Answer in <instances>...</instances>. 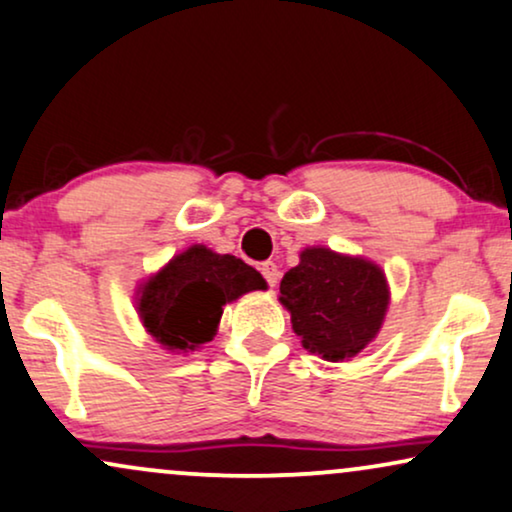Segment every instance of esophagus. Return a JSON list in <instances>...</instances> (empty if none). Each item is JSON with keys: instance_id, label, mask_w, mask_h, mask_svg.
<instances>
[{"instance_id": "obj_1", "label": "esophagus", "mask_w": 512, "mask_h": 512, "mask_svg": "<svg viewBox=\"0 0 512 512\" xmlns=\"http://www.w3.org/2000/svg\"><path fill=\"white\" fill-rule=\"evenodd\" d=\"M261 273H263V277H266V282L270 287H275L277 285V280H280V268L275 266L273 261H266L261 266Z\"/></svg>"}]
</instances>
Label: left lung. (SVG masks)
<instances>
[{
    "label": "left lung",
    "mask_w": 512,
    "mask_h": 512,
    "mask_svg": "<svg viewBox=\"0 0 512 512\" xmlns=\"http://www.w3.org/2000/svg\"><path fill=\"white\" fill-rule=\"evenodd\" d=\"M280 304L306 351L330 363L349 361L377 337L389 306L382 268L325 246L301 251L280 282Z\"/></svg>",
    "instance_id": "8db88e82"
}]
</instances>
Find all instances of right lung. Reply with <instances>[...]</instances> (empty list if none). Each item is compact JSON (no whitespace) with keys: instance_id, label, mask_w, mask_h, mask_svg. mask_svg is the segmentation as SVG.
Listing matches in <instances>:
<instances>
[{"instance_id":"add662e5","label":"right lung","mask_w":512,"mask_h":512,"mask_svg":"<svg viewBox=\"0 0 512 512\" xmlns=\"http://www.w3.org/2000/svg\"><path fill=\"white\" fill-rule=\"evenodd\" d=\"M266 287L263 275L242 258L194 244L142 282L137 313L163 349L187 353L211 342L225 304Z\"/></svg>"}]
</instances>
